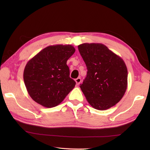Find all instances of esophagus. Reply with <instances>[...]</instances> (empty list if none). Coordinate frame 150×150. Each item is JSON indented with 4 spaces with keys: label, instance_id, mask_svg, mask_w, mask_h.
<instances>
[{
    "label": "esophagus",
    "instance_id": "esophagus-1",
    "mask_svg": "<svg viewBox=\"0 0 150 150\" xmlns=\"http://www.w3.org/2000/svg\"><path fill=\"white\" fill-rule=\"evenodd\" d=\"M75 81L76 82V84H77V85H79L81 82V79L80 77H78L77 79H76Z\"/></svg>",
    "mask_w": 150,
    "mask_h": 150
}]
</instances>
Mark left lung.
Returning a JSON list of instances; mask_svg holds the SVG:
<instances>
[{"label": "left lung", "mask_w": 150, "mask_h": 150, "mask_svg": "<svg viewBox=\"0 0 150 150\" xmlns=\"http://www.w3.org/2000/svg\"><path fill=\"white\" fill-rule=\"evenodd\" d=\"M78 48L88 69L80 86L82 91L95 109H109L119 103L126 91L125 62L103 44L84 43Z\"/></svg>", "instance_id": "obj_1"}]
</instances>
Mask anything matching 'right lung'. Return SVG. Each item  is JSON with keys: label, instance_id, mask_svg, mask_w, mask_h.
Segmentation results:
<instances>
[{"label": "right lung", "instance_id": "add662e5", "mask_svg": "<svg viewBox=\"0 0 150 150\" xmlns=\"http://www.w3.org/2000/svg\"><path fill=\"white\" fill-rule=\"evenodd\" d=\"M75 52L71 45L49 46L26 64L24 81L31 98L46 108L61 103L76 82L69 77L66 62Z\"/></svg>", "mask_w": 150, "mask_h": 150}]
</instances>
